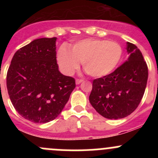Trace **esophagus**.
Returning a JSON list of instances; mask_svg holds the SVG:
<instances>
[{
	"instance_id": "1",
	"label": "esophagus",
	"mask_w": 158,
	"mask_h": 158,
	"mask_svg": "<svg viewBox=\"0 0 158 158\" xmlns=\"http://www.w3.org/2000/svg\"><path fill=\"white\" fill-rule=\"evenodd\" d=\"M83 82V80H82V79H76V85H79V84H80L81 82Z\"/></svg>"
}]
</instances>
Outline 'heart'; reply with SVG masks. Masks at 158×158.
Wrapping results in <instances>:
<instances>
[{
    "label": "heart",
    "mask_w": 158,
    "mask_h": 158,
    "mask_svg": "<svg viewBox=\"0 0 158 158\" xmlns=\"http://www.w3.org/2000/svg\"><path fill=\"white\" fill-rule=\"evenodd\" d=\"M120 44L114 41L88 38L68 47L62 45L56 52V61L63 74L72 76L82 67L90 76L104 77L114 71L122 58Z\"/></svg>",
    "instance_id": "obj_1"
}]
</instances>
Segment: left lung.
Wrapping results in <instances>:
<instances>
[{
  "instance_id": "obj_1",
  "label": "left lung",
  "mask_w": 158,
  "mask_h": 158,
  "mask_svg": "<svg viewBox=\"0 0 158 158\" xmlns=\"http://www.w3.org/2000/svg\"><path fill=\"white\" fill-rule=\"evenodd\" d=\"M128 58L113 73L93 80L89 102L109 119L127 117L138 108L144 95L148 69L140 49L127 42Z\"/></svg>"
}]
</instances>
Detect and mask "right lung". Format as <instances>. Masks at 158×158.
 Segmentation results:
<instances>
[{"label": "right lung", "mask_w": 158, "mask_h": 158, "mask_svg": "<svg viewBox=\"0 0 158 158\" xmlns=\"http://www.w3.org/2000/svg\"><path fill=\"white\" fill-rule=\"evenodd\" d=\"M56 37L34 40L14 53L7 74V88L16 111L34 123L54 120L63 111L75 79L59 71Z\"/></svg>", "instance_id": "add662e5"}]
</instances>
